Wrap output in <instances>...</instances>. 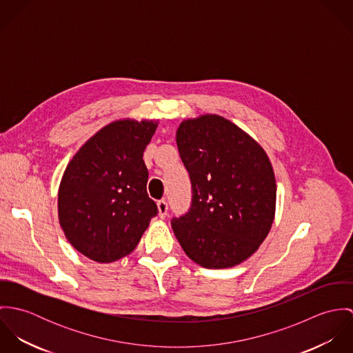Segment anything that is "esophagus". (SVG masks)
Returning <instances> with one entry per match:
<instances>
[{"label": "esophagus", "instance_id": "34e87169", "mask_svg": "<svg viewBox=\"0 0 353 353\" xmlns=\"http://www.w3.org/2000/svg\"><path fill=\"white\" fill-rule=\"evenodd\" d=\"M157 209H159V216L161 219H164L167 216V210H168V203L165 200H160L157 201Z\"/></svg>", "mask_w": 353, "mask_h": 353}]
</instances>
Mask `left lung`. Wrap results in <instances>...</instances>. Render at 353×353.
I'll list each match as a JSON object with an SVG mask.
<instances>
[{
    "instance_id": "obj_1",
    "label": "left lung",
    "mask_w": 353,
    "mask_h": 353,
    "mask_svg": "<svg viewBox=\"0 0 353 353\" xmlns=\"http://www.w3.org/2000/svg\"><path fill=\"white\" fill-rule=\"evenodd\" d=\"M176 145L193 193L189 212L171 220L178 242L202 268L243 262L258 250L274 219L276 179L268 154L216 114L183 121Z\"/></svg>"
}]
</instances>
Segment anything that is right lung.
Segmentation results:
<instances>
[{
	"mask_svg": "<svg viewBox=\"0 0 353 353\" xmlns=\"http://www.w3.org/2000/svg\"><path fill=\"white\" fill-rule=\"evenodd\" d=\"M154 121L121 119L94 134L69 161L58 190L59 224L69 243L97 262L133 252L157 206L147 193L143 153Z\"/></svg>",
	"mask_w": 353,
	"mask_h": 353,
	"instance_id": "1",
	"label": "right lung"
}]
</instances>
